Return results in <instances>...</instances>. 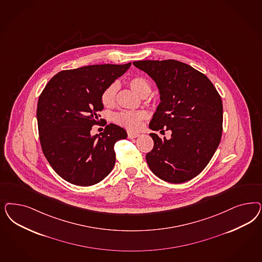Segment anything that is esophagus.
<instances>
[{
	"label": "esophagus",
	"instance_id": "esophagus-1",
	"mask_svg": "<svg viewBox=\"0 0 262 262\" xmlns=\"http://www.w3.org/2000/svg\"><path fill=\"white\" fill-rule=\"evenodd\" d=\"M127 135H128V138L129 139H134V138H137V137H139L140 136V133H135V132H128L127 133Z\"/></svg>",
	"mask_w": 262,
	"mask_h": 262
}]
</instances>
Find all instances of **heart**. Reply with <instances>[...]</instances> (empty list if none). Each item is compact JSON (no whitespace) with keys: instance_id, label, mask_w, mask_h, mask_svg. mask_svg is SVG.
Instances as JSON below:
<instances>
[{"instance_id":"b5f03b06","label":"heart","mask_w":262,"mask_h":262,"mask_svg":"<svg viewBox=\"0 0 262 262\" xmlns=\"http://www.w3.org/2000/svg\"><path fill=\"white\" fill-rule=\"evenodd\" d=\"M129 85L138 95L142 97H145L150 93V84L144 77L131 78L129 80ZM118 89V83H113L105 89L101 95L102 104L105 107H112L115 105ZM146 117L147 115L144 111H121L115 115V120L119 125L135 131L142 126L143 120Z\"/></svg>"}]
</instances>
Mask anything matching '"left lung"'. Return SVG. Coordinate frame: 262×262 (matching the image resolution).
<instances>
[{"label":"left lung","mask_w":262,"mask_h":262,"mask_svg":"<svg viewBox=\"0 0 262 262\" xmlns=\"http://www.w3.org/2000/svg\"><path fill=\"white\" fill-rule=\"evenodd\" d=\"M151 77L160 93V104L149 128L171 131L169 140L149 135L154 146L145 156L152 172L169 183L188 181L207 166L219 146L223 131V103L211 81L184 62L134 61Z\"/></svg>","instance_id":"8db88e82"}]
</instances>
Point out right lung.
<instances>
[{
  "label": "right lung",
  "mask_w": 262,
  "mask_h": 262,
  "mask_svg": "<svg viewBox=\"0 0 262 262\" xmlns=\"http://www.w3.org/2000/svg\"><path fill=\"white\" fill-rule=\"evenodd\" d=\"M130 67L131 62L63 70L40 94L36 118L42 151L51 167L69 183L96 184L114 168V145L126 139V131L112 123L99 135H91V130L99 123L102 93Z\"/></svg>",
  "instance_id": "1"
}]
</instances>
